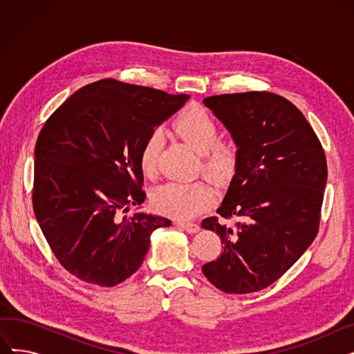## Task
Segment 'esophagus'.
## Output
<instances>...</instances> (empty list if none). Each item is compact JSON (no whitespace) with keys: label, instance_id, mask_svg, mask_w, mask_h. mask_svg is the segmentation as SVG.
<instances>
[{"label":"esophagus","instance_id":"1","mask_svg":"<svg viewBox=\"0 0 354 354\" xmlns=\"http://www.w3.org/2000/svg\"><path fill=\"white\" fill-rule=\"evenodd\" d=\"M178 227L182 228L183 231H187L189 234H195L199 231V225L198 224H194V222H178Z\"/></svg>","mask_w":354,"mask_h":354}]
</instances>
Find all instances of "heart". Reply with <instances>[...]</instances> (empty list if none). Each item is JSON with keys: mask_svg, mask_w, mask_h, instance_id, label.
I'll return each instance as SVG.
<instances>
[{"mask_svg": "<svg viewBox=\"0 0 354 354\" xmlns=\"http://www.w3.org/2000/svg\"><path fill=\"white\" fill-rule=\"evenodd\" d=\"M175 133L189 143L201 156L199 169L215 182L227 180L238 162V145L219 139V126L205 109L191 104L174 119ZM163 138L159 130L149 135L139 153V166L146 176H155ZM214 201V191L207 182H167L152 194L153 208L172 218L189 219L201 214Z\"/></svg>", "mask_w": 354, "mask_h": 354, "instance_id": "heart-1", "label": "heart"}]
</instances>
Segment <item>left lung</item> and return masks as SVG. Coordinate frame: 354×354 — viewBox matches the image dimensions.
<instances>
[{"label": "left lung", "instance_id": "1", "mask_svg": "<svg viewBox=\"0 0 354 354\" xmlns=\"http://www.w3.org/2000/svg\"><path fill=\"white\" fill-rule=\"evenodd\" d=\"M203 104L230 130L238 162L218 216L201 224L224 250L202 271L224 292H255L291 268L319 232L324 149L301 111L274 93L219 95Z\"/></svg>", "mask_w": 354, "mask_h": 354}]
</instances>
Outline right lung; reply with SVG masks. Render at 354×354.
Instances as JSON below:
<instances>
[{
    "instance_id": "obj_1",
    "label": "right lung",
    "mask_w": 354,
    "mask_h": 354,
    "mask_svg": "<svg viewBox=\"0 0 354 354\" xmlns=\"http://www.w3.org/2000/svg\"><path fill=\"white\" fill-rule=\"evenodd\" d=\"M188 95L103 79L70 96L44 123L34 149L32 208L59 263L79 280L113 287L142 266L163 216L136 212L139 153Z\"/></svg>"
}]
</instances>
